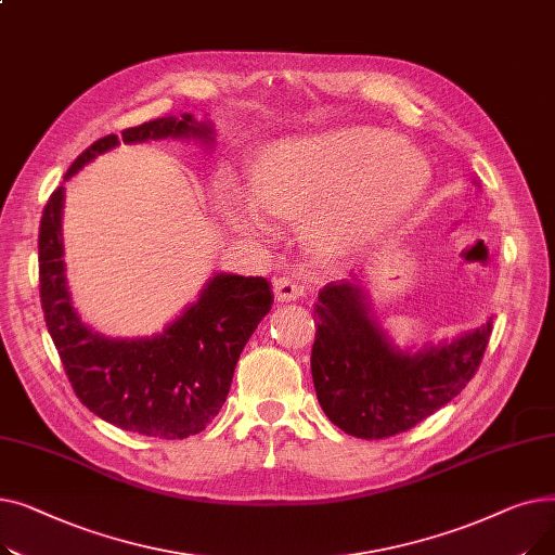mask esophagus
<instances>
[{
	"instance_id": "esophagus-1",
	"label": "esophagus",
	"mask_w": 555,
	"mask_h": 555,
	"mask_svg": "<svg viewBox=\"0 0 555 555\" xmlns=\"http://www.w3.org/2000/svg\"><path fill=\"white\" fill-rule=\"evenodd\" d=\"M274 297L276 301L281 304H287V301H297L301 297V287L287 276H279L274 279Z\"/></svg>"
}]
</instances>
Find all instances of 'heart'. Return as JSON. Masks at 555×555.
Instances as JSON below:
<instances>
[{"label":"heart","mask_w":555,"mask_h":555,"mask_svg":"<svg viewBox=\"0 0 555 555\" xmlns=\"http://www.w3.org/2000/svg\"><path fill=\"white\" fill-rule=\"evenodd\" d=\"M431 166L416 145L371 126L285 137L260 149L247 172L249 204L281 220H301L308 249L326 260L375 245L425 197ZM227 220L254 231L258 220L236 202Z\"/></svg>","instance_id":"b5f03b06"}]
</instances>
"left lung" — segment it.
<instances>
[{
	"mask_svg": "<svg viewBox=\"0 0 555 555\" xmlns=\"http://www.w3.org/2000/svg\"><path fill=\"white\" fill-rule=\"evenodd\" d=\"M477 189L479 182L473 180ZM312 383L324 414L358 439H387L412 429L459 396L475 375L492 317L452 339L418 351L398 348L371 314L358 274L319 289L314 304Z\"/></svg>",
	"mask_w": 555,
	"mask_h": 555,
	"instance_id": "obj_1",
	"label": "left lung"
}]
</instances>
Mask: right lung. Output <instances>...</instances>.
Returning a JSON list of instances; mask_svg holds the SVG:
<instances>
[{
  "instance_id": "add662e5",
  "label": "right lung",
  "mask_w": 555,
  "mask_h": 555,
  "mask_svg": "<svg viewBox=\"0 0 555 555\" xmlns=\"http://www.w3.org/2000/svg\"><path fill=\"white\" fill-rule=\"evenodd\" d=\"M214 134L209 119L182 114L128 128L121 139H195L214 145ZM116 145V134L94 141L69 166L65 182ZM63 207L61 184L40 220V301L76 396L99 418L126 431L155 439H186L202 431L222 410L243 348L272 308V285L262 276L218 272L162 333L105 337L82 322L72 301L63 258Z\"/></svg>"
}]
</instances>
